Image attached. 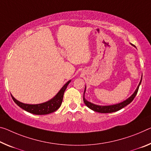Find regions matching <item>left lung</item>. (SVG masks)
Returning a JSON list of instances; mask_svg holds the SVG:
<instances>
[{
	"mask_svg": "<svg viewBox=\"0 0 151 151\" xmlns=\"http://www.w3.org/2000/svg\"><path fill=\"white\" fill-rule=\"evenodd\" d=\"M141 81H142V79H141L140 82L138 85L137 88H136L134 93L132 95V96L128 98L122 103H119V104H116V105H113V106H97V105L93 104L91 103H90L89 101H87L85 99V89L86 87L85 88V91H84V95H83V101H84L85 104L87 106L88 108L93 110V111L99 112V113H103V114H106V113H112V112H115L118 111V110L122 109L123 107H126V106H128V104H130V103L133 101V99H134V97H136V94H137L138 88H139V86L141 83Z\"/></svg>",
	"mask_w": 151,
	"mask_h": 151,
	"instance_id": "left-lung-1",
	"label": "left lung"
}]
</instances>
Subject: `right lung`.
I'll use <instances>...</instances> for the list:
<instances>
[{
    "mask_svg": "<svg viewBox=\"0 0 151 151\" xmlns=\"http://www.w3.org/2000/svg\"><path fill=\"white\" fill-rule=\"evenodd\" d=\"M70 81H68L65 85H64L63 88L60 90V91L57 93V95L55 96L53 99H52L50 101L43 103V104H36V105H31V104H23L20 101H17L11 95L12 99L15 104L19 106L21 108L25 110L31 114H35V115H45L52 113L55 111H56L60 107L62 102H63L64 93L65 91L67 86L70 83Z\"/></svg>",
    "mask_w": 151,
    "mask_h": 151,
    "instance_id": "add662e5",
    "label": "right lung"
}]
</instances>
